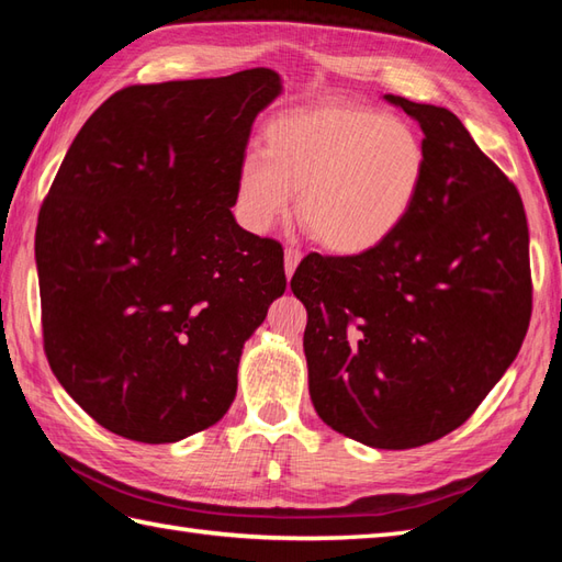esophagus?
Listing matches in <instances>:
<instances>
[{
	"instance_id": "1",
	"label": "esophagus",
	"mask_w": 562,
	"mask_h": 562,
	"mask_svg": "<svg viewBox=\"0 0 562 562\" xmlns=\"http://www.w3.org/2000/svg\"><path fill=\"white\" fill-rule=\"evenodd\" d=\"M302 260V250L300 248H288L284 250V272H288V278H292L296 266H300Z\"/></svg>"
}]
</instances>
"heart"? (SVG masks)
<instances>
[{"instance_id": "heart-1", "label": "heart", "mask_w": 562, "mask_h": 562, "mask_svg": "<svg viewBox=\"0 0 562 562\" xmlns=\"http://www.w3.org/2000/svg\"><path fill=\"white\" fill-rule=\"evenodd\" d=\"M415 130L384 113L318 105L272 121L266 157L248 154L236 176V212L262 234L292 207L333 254L360 256L398 229L425 178Z\"/></svg>"}]
</instances>
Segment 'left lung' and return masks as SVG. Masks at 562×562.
<instances>
[{"mask_svg": "<svg viewBox=\"0 0 562 562\" xmlns=\"http://www.w3.org/2000/svg\"><path fill=\"white\" fill-rule=\"evenodd\" d=\"M417 121L420 193L384 244L308 254V393L321 420L374 449H413L463 425L515 362L531 318L529 226L515 183L457 115L384 97Z\"/></svg>", "mask_w": 562, "mask_h": 562, "instance_id": "8db88e82", "label": "left lung"}]
</instances>
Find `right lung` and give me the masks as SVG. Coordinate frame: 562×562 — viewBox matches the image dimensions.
I'll return each instance as SVG.
<instances>
[{
	"label": "right lung",
	"mask_w": 562,
	"mask_h": 562,
	"mask_svg": "<svg viewBox=\"0 0 562 562\" xmlns=\"http://www.w3.org/2000/svg\"><path fill=\"white\" fill-rule=\"evenodd\" d=\"M278 71L139 83L71 142L35 229L43 340L63 389L125 439L169 445L236 396L284 254L236 224V176Z\"/></svg>",
	"instance_id": "right-lung-1"
}]
</instances>
